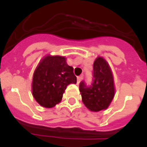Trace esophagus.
Listing matches in <instances>:
<instances>
[{"instance_id": "obj_1", "label": "esophagus", "mask_w": 147, "mask_h": 147, "mask_svg": "<svg viewBox=\"0 0 147 147\" xmlns=\"http://www.w3.org/2000/svg\"><path fill=\"white\" fill-rule=\"evenodd\" d=\"M81 80H82V76H78V77H77V83H80V81H81Z\"/></svg>"}]
</instances>
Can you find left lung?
Instances as JSON below:
<instances>
[{"mask_svg": "<svg viewBox=\"0 0 147 147\" xmlns=\"http://www.w3.org/2000/svg\"><path fill=\"white\" fill-rule=\"evenodd\" d=\"M82 100L88 109L98 112L105 109L113 98V76L108 63L102 57H98L93 65L92 83L87 85L85 81L80 83Z\"/></svg>", "mask_w": 147, "mask_h": 147, "instance_id": "obj_1", "label": "left lung"}]
</instances>
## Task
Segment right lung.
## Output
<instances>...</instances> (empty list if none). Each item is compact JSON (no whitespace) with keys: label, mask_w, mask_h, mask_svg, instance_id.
<instances>
[{"label":"right lung","mask_w":147,"mask_h":147,"mask_svg":"<svg viewBox=\"0 0 147 147\" xmlns=\"http://www.w3.org/2000/svg\"><path fill=\"white\" fill-rule=\"evenodd\" d=\"M71 83H76V76L65 57L47 56L34 73L32 94L42 106L52 108L61 102L66 87Z\"/></svg>","instance_id":"1"}]
</instances>
